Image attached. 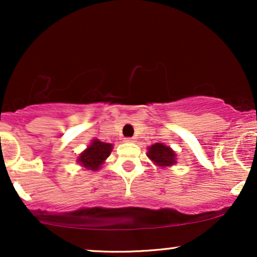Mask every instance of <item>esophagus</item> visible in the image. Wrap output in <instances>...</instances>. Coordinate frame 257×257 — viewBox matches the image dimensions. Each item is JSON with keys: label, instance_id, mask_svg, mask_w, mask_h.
Listing matches in <instances>:
<instances>
[{"label": "esophagus", "instance_id": "1", "mask_svg": "<svg viewBox=\"0 0 257 257\" xmlns=\"http://www.w3.org/2000/svg\"><path fill=\"white\" fill-rule=\"evenodd\" d=\"M124 141H126V143H133V141H134V138H125Z\"/></svg>", "mask_w": 257, "mask_h": 257}]
</instances>
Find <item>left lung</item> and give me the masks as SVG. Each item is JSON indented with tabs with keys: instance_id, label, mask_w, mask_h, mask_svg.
Here are the masks:
<instances>
[{
	"instance_id": "left-lung-1",
	"label": "left lung",
	"mask_w": 257,
	"mask_h": 257,
	"mask_svg": "<svg viewBox=\"0 0 257 257\" xmlns=\"http://www.w3.org/2000/svg\"><path fill=\"white\" fill-rule=\"evenodd\" d=\"M147 156L159 167H170L174 163H176L175 152L170 147L163 145L161 143L150 146Z\"/></svg>"
}]
</instances>
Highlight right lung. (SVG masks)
<instances>
[{
    "mask_svg": "<svg viewBox=\"0 0 257 257\" xmlns=\"http://www.w3.org/2000/svg\"><path fill=\"white\" fill-rule=\"evenodd\" d=\"M111 151V144L93 140V143L88 146V149L79 155L78 163H81L82 166L89 170H98L100 166L104 163L105 159L110 156Z\"/></svg>",
    "mask_w": 257,
    "mask_h": 257,
    "instance_id": "add662e5",
    "label": "right lung"
}]
</instances>
